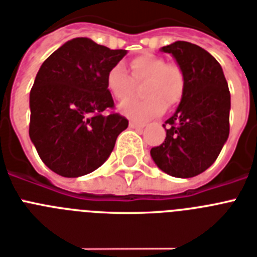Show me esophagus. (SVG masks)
Listing matches in <instances>:
<instances>
[{"label": "esophagus", "instance_id": "esophagus-1", "mask_svg": "<svg viewBox=\"0 0 257 257\" xmlns=\"http://www.w3.org/2000/svg\"><path fill=\"white\" fill-rule=\"evenodd\" d=\"M129 126L133 129H143L145 125L144 124H140V122H136V121H131L129 122Z\"/></svg>", "mask_w": 257, "mask_h": 257}]
</instances>
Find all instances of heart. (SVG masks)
<instances>
[{
  "mask_svg": "<svg viewBox=\"0 0 257 257\" xmlns=\"http://www.w3.org/2000/svg\"><path fill=\"white\" fill-rule=\"evenodd\" d=\"M132 79L144 80L140 87L143 99L125 100L118 110L136 121H147L157 117L168 107L181 101L186 79L178 64L166 63L164 58L153 54H144L131 60ZM108 91L116 100L126 99L132 91V80L121 64H116L108 71L105 78Z\"/></svg>",
  "mask_w": 257,
  "mask_h": 257,
  "instance_id": "heart-1",
  "label": "heart"
}]
</instances>
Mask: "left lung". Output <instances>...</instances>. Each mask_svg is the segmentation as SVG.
I'll return each instance as SVG.
<instances>
[{
  "mask_svg": "<svg viewBox=\"0 0 257 257\" xmlns=\"http://www.w3.org/2000/svg\"><path fill=\"white\" fill-rule=\"evenodd\" d=\"M182 68L186 84L181 103L164 124L166 139L150 156L169 176L190 178L218 158L230 135L231 96L218 60L190 42L162 47Z\"/></svg>",
  "mask_w": 257,
  "mask_h": 257,
  "instance_id": "left-lung-1",
  "label": "left lung"
}]
</instances>
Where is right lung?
Here are the masks:
<instances>
[{"instance_id":"1","label":"right lung","mask_w":257,"mask_h":257,"mask_svg":"<svg viewBox=\"0 0 257 257\" xmlns=\"http://www.w3.org/2000/svg\"><path fill=\"white\" fill-rule=\"evenodd\" d=\"M126 50L74 38L39 68L30 91L29 135L43 164L62 177H81L107 161L117 136L128 128L105 84L108 71Z\"/></svg>"}]
</instances>
